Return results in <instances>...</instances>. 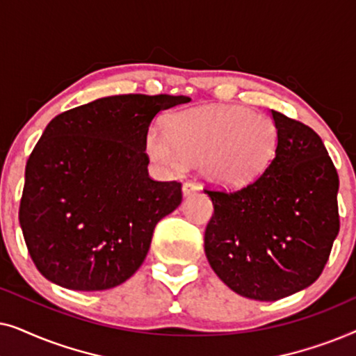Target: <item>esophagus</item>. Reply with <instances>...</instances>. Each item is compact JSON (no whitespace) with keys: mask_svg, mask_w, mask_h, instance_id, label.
I'll return each instance as SVG.
<instances>
[{"mask_svg":"<svg viewBox=\"0 0 356 356\" xmlns=\"http://www.w3.org/2000/svg\"><path fill=\"white\" fill-rule=\"evenodd\" d=\"M199 191V186L193 181H186L183 184V196H191V194H196Z\"/></svg>","mask_w":356,"mask_h":356,"instance_id":"esophagus-1","label":"esophagus"}]
</instances>
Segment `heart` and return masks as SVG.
I'll return each mask as SVG.
<instances>
[{
  "mask_svg": "<svg viewBox=\"0 0 356 356\" xmlns=\"http://www.w3.org/2000/svg\"><path fill=\"white\" fill-rule=\"evenodd\" d=\"M168 133L150 126L149 159L168 173L199 162L204 177L227 188L245 186L269 167L279 147V129L269 116L241 105L197 106L173 113Z\"/></svg>",
  "mask_w": 356,
  "mask_h": 356,
  "instance_id": "obj_1",
  "label": "heart"
}]
</instances>
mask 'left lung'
<instances>
[{
	"mask_svg": "<svg viewBox=\"0 0 356 356\" xmlns=\"http://www.w3.org/2000/svg\"><path fill=\"white\" fill-rule=\"evenodd\" d=\"M279 147L264 172L236 191L204 189L213 216L204 251L238 295L275 301L323 272L339 235V175L309 126L272 110Z\"/></svg>",
	"mask_w": 356,
	"mask_h": 356,
	"instance_id": "obj_1",
	"label": "left lung"
}]
</instances>
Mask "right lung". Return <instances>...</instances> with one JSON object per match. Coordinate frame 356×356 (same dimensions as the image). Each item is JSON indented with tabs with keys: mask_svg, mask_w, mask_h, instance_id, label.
I'll list each match as a JSON object with an SVG mask.
<instances>
[{
	"mask_svg": "<svg viewBox=\"0 0 356 356\" xmlns=\"http://www.w3.org/2000/svg\"><path fill=\"white\" fill-rule=\"evenodd\" d=\"M184 95H113L53 118L26 165L19 207L38 272L70 290L123 284L143 264L154 228L181 204V183L149 177L145 134Z\"/></svg>",
	"mask_w": 356,
	"mask_h": 356,
	"instance_id": "obj_1",
	"label": "right lung"
}]
</instances>
